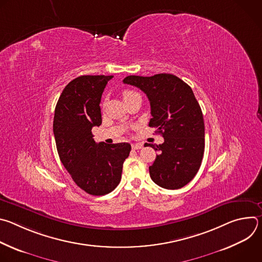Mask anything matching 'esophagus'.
<instances>
[{
  "label": "esophagus",
  "instance_id": "34e87169",
  "mask_svg": "<svg viewBox=\"0 0 262 262\" xmlns=\"http://www.w3.org/2000/svg\"><path fill=\"white\" fill-rule=\"evenodd\" d=\"M132 147L134 150H138V149H141L143 147V145L140 143H134V144H132Z\"/></svg>",
  "mask_w": 262,
  "mask_h": 262
}]
</instances>
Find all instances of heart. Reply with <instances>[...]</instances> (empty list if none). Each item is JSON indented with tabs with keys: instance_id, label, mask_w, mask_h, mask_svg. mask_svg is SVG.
Instances as JSON below:
<instances>
[{
	"instance_id": "obj_1",
	"label": "heart",
	"mask_w": 262,
	"mask_h": 262,
	"mask_svg": "<svg viewBox=\"0 0 262 262\" xmlns=\"http://www.w3.org/2000/svg\"><path fill=\"white\" fill-rule=\"evenodd\" d=\"M135 94H138V93H136V92H134V91H132V90H124V91L122 92L123 100L127 99L128 97H130V96H133V95H135Z\"/></svg>"
}]
</instances>
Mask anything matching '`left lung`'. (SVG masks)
<instances>
[{
  "label": "left lung",
  "mask_w": 262,
  "mask_h": 262,
  "mask_svg": "<svg viewBox=\"0 0 262 262\" xmlns=\"http://www.w3.org/2000/svg\"><path fill=\"white\" fill-rule=\"evenodd\" d=\"M141 89L150 101L149 126L162 134L164 143L147 144L159 151L149 174L158 185L177 190L197 174L204 154V120L192 88L170 73L152 77L128 76L123 80Z\"/></svg>",
  "instance_id": "8db88e82"
}]
</instances>
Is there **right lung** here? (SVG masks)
Listing matches in <instances>:
<instances>
[{"label":"right lung","instance_id":"obj_1","mask_svg":"<svg viewBox=\"0 0 262 262\" xmlns=\"http://www.w3.org/2000/svg\"><path fill=\"white\" fill-rule=\"evenodd\" d=\"M113 76H81L62 91L55 108L54 136L60 161L86 193L102 196L121 180L130 144L95 143L92 128L101 124L100 99Z\"/></svg>","mask_w":262,"mask_h":262}]
</instances>
